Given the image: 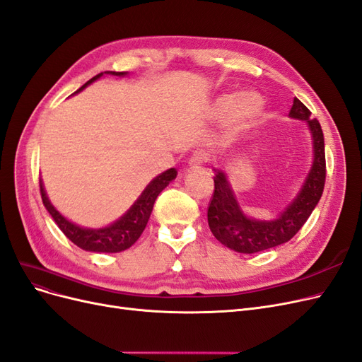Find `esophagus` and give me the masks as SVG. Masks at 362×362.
Returning <instances> with one entry per match:
<instances>
[{
  "instance_id": "esophagus-1",
  "label": "esophagus",
  "mask_w": 362,
  "mask_h": 362,
  "mask_svg": "<svg viewBox=\"0 0 362 362\" xmlns=\"http://www.w3.org/2000/svg\"><path fill=\"white\" fill-rule=\"evenodd\" d=\"M206 161V156L205 154H202V153H196V154H193L192 157H190V160H189V168L190 169H197V168H201L204 163Z\"/></svg>"
}]
</instances>
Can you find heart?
I'll use <instances>...</instances> for the list:
<instances>
[{"label":"heart","instance_id":"obj_1","mask_svg":"<svg viewBox=\"0 0 362 362\" xmlns=\"http://www.w3.org/2000/svg\"><path fill=\"white\" fill-rule=\"evenodd\" d=\"M265 102L257 93H226L216 97L213 114L216 118L230 117L235 130H245L264 114Z\"/></svg>","mask_w":362,"mask_h":362}]
</instances>
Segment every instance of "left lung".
<instances>
[{"instance_id":"8db88e82","label":"left lung","mask_w":362,"mask_h":362,"mask_svg":"<svg viewBox=\"0 0 362 362\" xmlns=\"http://www.w3.org/2000/svg\"><path fill=\"white\" fill-rule=\"evenodd\" d=\"M311 112L293 98L289 118L304 121L311 136L313 158L300 190L284 209L271 218L260 220L244 213L236 199L229 175L223 168H214V196L208 208V224L216 238L233 252L253 255L288 243L303 228L320 201L325 185V141L322 127Z\"/></svg>"}]
</instances>
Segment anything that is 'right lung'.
I'll return each instance as SVG.
<instances>
[{"label": "right lung", "mask_w": 362, "mask_h": 362, "mask_svg": "<svg viewBox=\"0 0 362 362\" xmlns=\"http://www.w3.org/2000/svg\"><path fill=\"white\" fill-rule=\"evenodd\" d=\"M118 76L124 78L127 76L129 71H103L98 73L97 76L90 79L86 83H83L81 88L74 93L78 94L83 91L86 86L100 79L102 76ZM178 175V170L175 168H170L165 172H161L160 175L149 181V184L145 187L141 196L136 199L134 204L124 213L118 220L112 221L103 228H83L78 223H73L67 217L62 216L59 211L49 201L47 193L45 190L43 180H40V193L42 201L46 206L47 213L52 216L54 221L58 224V228L62 230L67 238L81 247L85 252L91 253H119L127 250L136 241L139 240L142 235L146 223L149 220V216L153 213L154 202L157 196L163 192L169 185L170 181H173Z\"/></svg>", "instance_id": "1"}]
</instances>
